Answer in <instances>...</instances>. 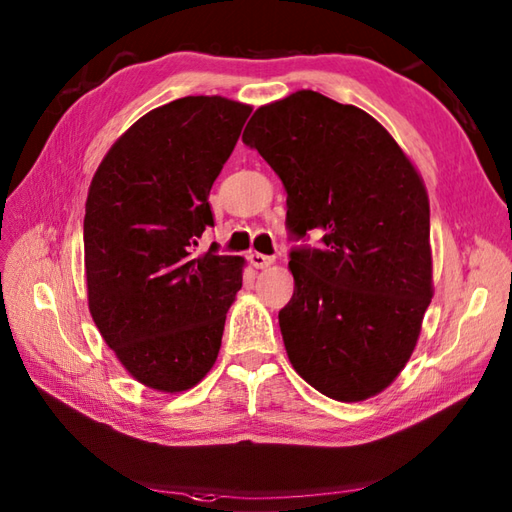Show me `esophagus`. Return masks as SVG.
Segmentation results:
<instances>
[{"mask_svg":"<svg viewBox=\"0 0 512 512\" xmlns=\"http://www.w3.org/2000/svg\"><path fill=\"white\" fill-rule=\"evenodd\" d=\"M248 262L253 264L255 268H268L270 264L275 262V259L268 257V255H262V253H250V255H248Z\"/></svg>","mask_w":512,"mask_h":512,"instance_id":"34e87169","label":"esophagus"}]
</instances>
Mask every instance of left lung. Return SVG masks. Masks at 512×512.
I'll use <instances>...</instances> for the list:
<instances>
[{"label":"left lung","instance_id":"1","mask_svg":"<svg viewBox=\"0 0 512 512\" xmlns=\"http://www.w3.org/2000/svg\"><path fill=\"white\" fill-rule=\"evenodd\" d=\"M242 140L284 182L290 235H321L290 253L295 292L279 328L292 367L334 400L380 394L433 297L418 169L376 118L312 90L259 107Z\"/></svg>","mask_w":512,"mask_h":512}]
</instances>
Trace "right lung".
<instances>
[{
  "label": "right lung",
  "instance_id": "right-lung-1",
  "mask_svg": "<svg viewBox=\"0 0 512 512\" xmlns=\"http://www.w3.org/2000/svg\"><path fill=\"white\" fill-rule=\"evenodd\" d=\"M253 107L184 96L127 129L96 169L85 202L88 306L138 383L176 394L209 374L244 259L195 255L213 226L209 193Z\"/></svg>",
  "mask_w": 512,
  "mask_h": 512
}]
</instances>
